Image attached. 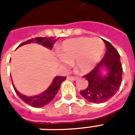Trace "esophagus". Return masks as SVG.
Returning <instances> with one entry per match:
<instances>
[{"label": "esophagus", "mask_w": 135, "mask_h": 135, "mask_svg": "<svg viewBox=\"0 0 135 135\" xmlns=\"http://www.w3.org/2000/svg\"><path fill=\"white\" fill-rule=\"evenodd\" d=\"M67 79H69V80H75V79H77V76H68Z\"/></svg>", "instance_id": "34e87169"}]
</instances>
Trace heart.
<instances>
[{"label": "heart", "instance_id": "b5f03b06", "mask_svg": "<svg viewBox=\"0 0 135 135\" xmlns=\"http://www.w3.org/2000/svg\"><path fill=\"white\" fill-rule=\"evenodd\" d=\"M104 49V42L101 39L83 37L64 41L60 51L64 63L69 64L76 61V67L79 71L87 73L100 59Z\"/></svg>", "mask_w": 135, "mask_h": 135}]
</instances>
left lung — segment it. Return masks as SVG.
I'll use <instances>...</instances> for the list:
<instances>
[{"mask_svg":"<svg viewBox=\"0 0 135 135\" xmlns=\"http://www.w3.org/2000/svg\"><path fill=\"white\" fill-rule=\"evenodd\" d=\"M106 46L104 58L90 72L84 76L88 80V88L80 94L89 102L100 103L111 98L119 90L122 81V63L120 55L109 42L103 40ZM105 66L108 69L107 76L99 74V69Z\"/></svg>","mask_w":135,"mask_h":135,"instance_id":"left-lung-1","label":"left lung"}]
</instances>
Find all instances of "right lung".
<instances>
[{
  "instance_id": "1",
  "label": "right lung",
  "mask_w": 135,
  "mask_h": 135,
  "mask_svg": "<svg viewBox=\"0 0 135 135\" xmlns=\"http://www.w3.org/2000/svg\"><path fill=\"white\" fill-rule=\"evenodd\" d=\"M56 40H57L56 39V40H53L52 37H49V38H47V37H36V38L30 39L27 41L22 42V44L19 45V47L22 46L23 45L27 44V43H30V42H33L34 41H35L36 42H37L39 44H42L45 47H48L50 49H52L53 45H54ZM66 78V76H56L53 79L52 84L47 89V90H45L44 93H42V94L39 95H37V96L27 97L23 95L22 94L19 93V92L16 90V88H14V86L13 85V86L16 93L18 95V96L25 103H26L28 105H30L31 106H32V107L40 108L47 104L49 102L51 101L54 98V97L56 96L57 93L59 92L61 84L62 83V82L64 81Z\"/></svg>"
}]
</instances>
